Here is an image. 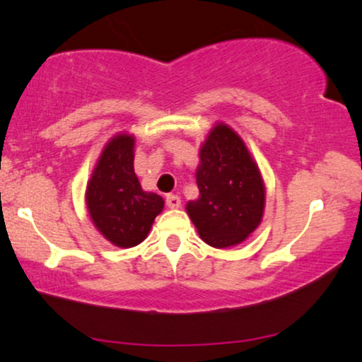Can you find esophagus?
<instances>
[{"label": "esophagus", "mask_w": 362, "mask_h": 362, "mask_svg": "<svg viewBox=\"0 0 362 362\" xmlns=\"http://www.w3.org/2000/svg\"><path fill=\"white\" fill-rule=\"evenodd\" d=\"M165 204H167V206L168 209H178V206H180V199H178L177 195H167L165 197Z\"/></svg>", "instance_id": "obj_1"}]
</instances>
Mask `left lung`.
Here are the masks:
<instances>
[{"label": "left lung", "instance_id": "8db88e82", "mask_svg": "<svg viewBox=\"0 0 362 362\" xmlns=\"http://www.w3.org/2000/svg\"><path fill=\"white\" fill-rule=\"evenodd\" d=\"M200 197L187 204L200 238L226 248L257 230L264 210L262 173L233 129L216 124L200 148L197 168Z\"/></svg>", "mask_w": 362, "mask_h": 362}]
</instances>
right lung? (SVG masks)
Here are the masks:
<instances>
[{
    "label": "right lung",
    "instance_id": "right-lung-1",
    "mask_svg": "<svg viewBox=\"0 0 362 362\" xmlns=\"http://www.w3.org/2000/svg\"><path fill=\"white\" fill-rule=\"evenodd\" d=\"M134 142L129 134L110 139L86 190V205L95 228L120 248L142 243L163 209L162 197L144 192L134 172Z\"/></svg>",
    "mask_w": 362,
    "mask_h": 362
}]
</instances>
